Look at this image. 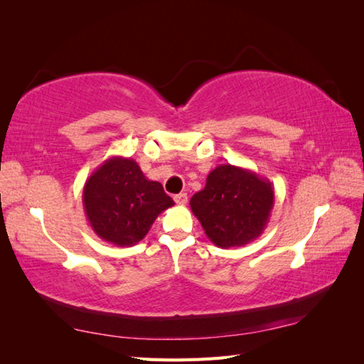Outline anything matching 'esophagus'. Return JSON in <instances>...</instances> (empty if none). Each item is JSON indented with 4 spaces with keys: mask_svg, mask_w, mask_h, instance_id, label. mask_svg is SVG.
Returning <instances> with one entry per match:
<instances>
[{
    "mask_svg": "<svg viewBox=\"0 0 364 364\" xmlns=\"http://www.w3.org/2000/svg\"><path fill=\"white\" fill-rule=\"evenodd\" d=\"M173 200H175L176 205H184V203H188V196L186 194H176L173 197Z\"/></svg>",
    "mask_w": 364,
    "mask_h": 364,
    "instance_id": "1",
    "label": "esophagus"
}]
</instances>
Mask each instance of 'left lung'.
Wrapping results in <instances>:
<instances>
[{
  "label": "left lung",
  "mask_w": 364,
  "mask_h": 364,
  "mask_svg": "<svg viewBox=\"0 0 364 364\" xmlns=\"http://www.w3.org/2000/svg\"><path fill=\"white\" fill-rule=\"evenodd\" d=\"M189 205L214 245L242 247L264 231L274 208V188L249 168L220 164Z\"/></svg>",
  "instance_id": "left-lung-1"
}]
</instances>
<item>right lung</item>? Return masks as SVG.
Returning <instances> with one entry per match:
<instances>
[{
	"instance_id": "obj_1",
	"label": "right lung",
	"mask_w": 364,
	"mask_h": 364,
	"mask_svg": "<svg viewBox=\"0 0 364 364\" xmlns=\"http://www.w3.org/2000/svg\"><path fill=\"white\" fill-rule=\"evenodd\" d=\"M82 205L98 237L131 247L142 241L158 215L175 203L161 183L142 173L134 159L112 156L87 178Z\"/></svg>"
}]
</instances>
